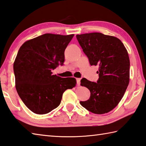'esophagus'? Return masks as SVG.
I'll list each match as a JSON object with an SVG mask.
<instances>
[{"mask_svg": "<svg viewBox=\"0 0 146 146\" xmlns=\"http://www.w3.org/2000/svg\"><path fill=\"white\" fill-rule=\"evenodd\" d=\"M76 81H77V86H79L80 85V83H81V79L77 78L76 79Z\"/></svg>", "mask_w": 146, "mask_h": 146, "instance_id": "1", "label": "esophagus"}]
</instances>
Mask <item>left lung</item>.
Here are the masks:
<instances>
[{
    "instance_id": "1",
    "label": "left lung",
    "mask_w": 146,
    "mask_h": 146,
    "mask_svg": "<svg viewBox=\"0 0 146 146\" xmlns=\"http://www.w3.org/2000/svg\"><path fill=\"white\" fill-rule=\"evenodd\" d=\"M91 65H98L97 82L83 78L81 85L90 91V99L80 104L95 114H105L120 102L130 80V60L124 44L117 37L101 33L77 35Z\"/></svg>"
}]
</instances>
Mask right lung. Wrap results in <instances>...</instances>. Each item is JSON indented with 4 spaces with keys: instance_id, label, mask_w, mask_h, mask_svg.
Here are the masks:
<instances>
[{
    "instance_id": "right-lung-1",
    "label": "right lung",
    "mask_w": 146,
    "mask_h": 146,
    "mask_svg": "<svg viewBox=\"0 0 146 146\" xmlns=\"http://www.w3.org/2000/svg\"><path fill=\"white\" fill-rule=\"evenodd\" d=\"M74 35L46 33L25 41L14 62L15 84L25 105L35 113H48L60 104L62 94L76 86L74 77L62 78L52 70L65 60Z\"/></svg>"
}]
</instances>
